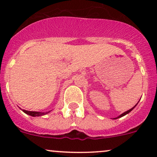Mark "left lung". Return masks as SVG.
<instances>
[{"mask_svg": "<svg viewBox=\"0 0 157 157\" xmlns=\"http://www.w3.org/2000/svg\"><path fill=\"white\" fill-rule=\"evenodd\" d=\"M136 105H137V104H136V105H134V107H133V108H131V109H129V110H128V111H127V112H124V113H122V114H121V115H119V116H118V117H117V118H115V119H116V118H121V117H123V116H124V115H127V114H128V113H129V112H131V111H132V110H133V109H134V107H135V106H136Z\"/></svg>", "mask_w": 157, "mask_h": 157, "instance_id": "left-lung-1", "label": "left lung"}]
</instances>
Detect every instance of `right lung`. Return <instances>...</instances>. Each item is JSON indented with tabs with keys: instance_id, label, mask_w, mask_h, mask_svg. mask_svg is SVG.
<instances>
[{
	"instance_id": "right-lung-1",
	"label": "right lung",
	"mask_w": 157,
	"mask_h": 157,
	"mask_svg": "<svg viewBox=\"0 0 157 157\" xmlns=\"http://www.w3.org/2000/svg\"><path fill=\"white\" fill-rule=\"evenodd\" d=\"M23 112H25L27 115H31V116L36 117V116H42V115H45V114L48 113V112H33V111H26V110H23Z\"/></svg>"
}]
</instances>
